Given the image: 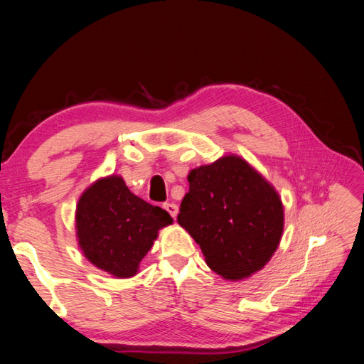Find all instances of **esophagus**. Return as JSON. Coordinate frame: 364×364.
I'll return each mask as SVG.
<instances>
[{
	"mask_svg": "<svg viewBox=\"0 0 364 364\" xmlns=\"http://www.w3.org/2000/svg\"><path fill=\"white\" fill-rule=\"evenodd\" d=\"M162 208H164V210H166L170 215H172L173 219L176 218V214H178V206H176L175 203H164V205H162Z\"/></svg>",
	"mask_w": 364,
	"mask_h": 364,
	"instance_id": "1",
	"label": "esophagus"
}]
</instances>
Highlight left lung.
Returning <instances> with one entry per match:
<instances>
[{
	"label": "left lung",
	"mask_w": 364,
	"mask_h": 364,
	"mask_svg": "<svg viewBox=\"0 0 364 364\" xmlns=\"http://www.w3.org/2000/svg\"><path fill=\"white\" fill-rule=\"evenodd\" d=\"M178 223L227 280L264 267L280 244L283 205L275 189L239 156L191 170Z\"/></svg>",
	"instance_id": "obj_1"
}]
</instances>
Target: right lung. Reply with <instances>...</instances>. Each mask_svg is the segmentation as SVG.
<instances>
[{"label":"right lung","instance_id":"1","mask_svg":"<svg viewBox=\"0 0 364 364\" xmlns=\"http://www.w3.org/2000/svg\"><path fill=\"white\" fill-rule=\"evenodd\" d=\"M168 213L131 192L123 178H102L82 192L76 206V236L92 264L114 277L137 274Z\"/></svg>","mask_w":364,"mask_h":364}]
</instances>
